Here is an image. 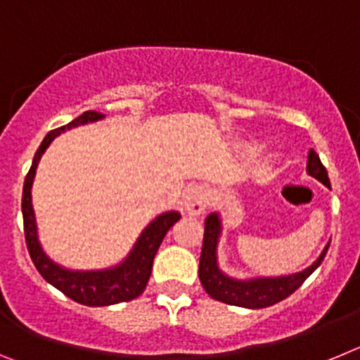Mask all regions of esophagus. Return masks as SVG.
Masks as SVG:
<instances>
[{"instance_id":"esophagus-1","label":"esophagus","mask_w":360,"mask_h":360,"mask_svg":"<svg viewBox=\"0 0 360 360\" xmlns=\"http://www.w3.org/2000/svg\"><path fill=\"white\" fill-rule=\"evenodd\" d=\"M184 205H186V211L189 214H202L205 207H207V196H205L203 187H191V189H187L186 196H184Z\"/></svg>"}]
</instances>
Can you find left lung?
<instances>
[{"label": "left lung", "instance_id": "8db88e82", "mask_svg": "<svg viewBox=\"0 0 360 360\" xmlns=\"http://www.w3.org/2000/svg\"><path fill=\"white\" fill-rule=\"evenodd\" d=\"M307 171L308 174H311L319 182H323L324 186L330 187V178L328 173H326V167L321 164L319 155L314 149H310V153H308ZM219 232H221V221H219V216L212 212L205 219V232H203V247L198 269L200 283H202L203 290L207 292L212 299L232 304V307L266 308L279 303L283 299H287L321 265L330 247V243L326 245L323 254L317 257V262L311 263L303 272L281 276V278H257L243 281V279L229 278V276H225L218 269V263H216V245H218Z\"/></svg>", "mask_w": 360, "mask_h": 360}]
</instances>
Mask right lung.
<instances>
[{
  "mask_svg": "<svg viewBox=\"0 0 360 360\" xmlns=\"http://www.w3.org/2000/svg\"><path fill=\"white\" fill-rule=\"evenodd\" d=\"M103 113L98 111H84L77 119L63 126V128L52 129L49 135L44 136L41 142L39 149L34 155L32 167L25 178L23 186V198H21V211H23V225H25V241H27V249L30 254L32 262L39 270L50 285L61 290L63 294L68 295L70 299L77 301V303L86 304V307H108V304L124 303V301H131L139 297L146 290L151 276L153 259L160 247L162 240L167 234L171 227L180 219V214L174 211L160 214L155 218L151 224L146 227L139 241L135 243L129 256L124 259L120 265L106 270H68L63 266L56 265L46 254L41 249L39 240H37V227H36V216H34V207H32V182L36 176L37 164L43 157L44 149L49 148L50 142L57 135H61L65 129L75 128L81 124L95 122V120L103 119Z\"/></svg>",
  "mask_w": 360,
  "mask_h": 360,
  "instance_id": "right-lung-1",
  "label": "right lung"
}]
</instances>
